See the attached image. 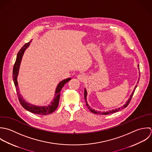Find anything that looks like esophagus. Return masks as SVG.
<instances>
[{
  "mask_svg": "<svg viewBox=\"0 0 152 152\" xmlns=\"http://www.w3.org/2000/svg\"><path fill=\"white\" fill-rule=\"evenodd\" d=\"M77 79L80 81V82H83L84 80L86 79V76L83 75V74H80L77 76Z\"/></svg>",
  "mask_w": 152,
  "mask_h": 152,
  "instance_id": "1",
  "label": "esophagus"
}]
</instances>
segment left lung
Here are the masks:
<instances>
[{
    "mask_svg": "<svg viewBox=\"0 0 152 152\" xmlns=\"http://www.w3.org/2000/svg\"><path fill=\"white\" fill-rule=\"evenodd\" d=\"M137 67H138V69L139 70V65L138 64L137 65ZM140 71L139 72V78H138V81H137V83H139V79H140ZM137 85H136V86H135V87H134V89H133V91H132V94H131V95L130 96V97H129V99H128V100H127V102H126V103L124 104H123L121 107H119L118 109H113V110H109V111H107V112H100V111H96V110H95L94 109H92L91 108L90 106H89V104H88V102H87V95H88V93H87V91H86V89H85V94H84V96H85V102H86V106H87V107H88V108L89 109V110L92 113H95V114H98V115H109V114H110V113H115V112H118L119 110H121L122 109H124V108H126L127 106H128V104H129V103H130V100H131V99H132V96H133V93H134V92L135 91V89H136V88H137Z\"/></svg>",
    "mask_w": 152,
    "mask_h": 152,
    "instance_id": "obj_1",
    "label": "left lung"
}]
</instances>
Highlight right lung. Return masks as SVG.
Returning <instances> with one entry per match:
<instances>
[{
	"mask_svg": "<svg viewBox=\"0 0 152 152\" xmlns=\"http://www.w3.org/2000/svg\"><path fill=\"white\" fill-rule=\"evenodd\" d=\"M31 40L29 42L26 43L19 51L16 61L15 63L14 66H13V82L16 89L17 91V94L18 96L19 100L20 102V103L21 105L23 106V108H25L26 110L31 112L33 113L34 114H37V115H47L50 113H52L58 107L59 102V99H60V96H61V91L62 89V88L64 86V85L67 83L71 78H67L66 79L63 80L59 82V83L58 85L56 91L55 92V97L53 99V101H52L50 103V104L48 106H36L34 104H32L28 102H27L22 97V96L20 94V91H19V88L18 86V76L19 75V68H20V63L22 59V57L23 56V54L25 53V51L26 49L29 46L31 42Z\"/></svg>",
	"mask_w": 152,
	"mask_h": 152,
	"instance_id": "right-lung-1",
	"label": "right lung"
}]
</instances>
